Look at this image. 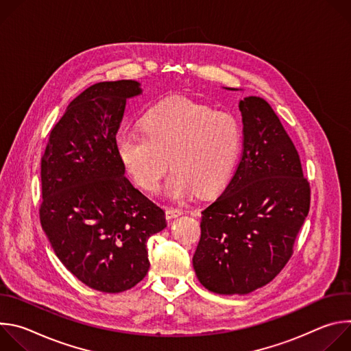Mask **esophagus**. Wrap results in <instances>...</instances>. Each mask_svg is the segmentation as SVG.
Here are the masks:
<instances>
[{
	"label": "esophagus",
	"instance_id": "1",
	"mask_svg": "<svg viewBox=\"0 0 351 351\" xmlns=\"http://www.w3.org/2000/svg\"><path fill=\"white\" fill-rule=\"evenodd\" d=\"M184 211L182 208H178V207H167V211H165V215L168 219H173V218H178L180 215H183Z\"/></svg>",
	"mask_w": 351,
	"mask_h": 351
}]
</instances>
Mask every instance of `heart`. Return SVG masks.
<instances>
[{
	"label": "heart",
	"mask_w": 351,
	"mask_h": 351,
	"mask_svg": "<svg viewBox=\"0 0 351 351\" xmlns=\"http://www.w3.org/2000/svg\"><path fill=\"white\" fill-rule=\"evenodd\" d=\"M143 128L122 129L117 149L128 173L149 193L158 190L171 164L165 186L171 197L184 198L195 190L211 194L228 180L240 153L237 119L187 98L154 106L144 115Z\"/></svg>",
	"instance_id": "b5f03b06"
}]
</instances>
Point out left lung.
<instances>
[{"instance_id": "8db88e82", "label": "left lung", "mask_w": 351, "mask_h": 351, "mask_svg": "<svg viewBox=\"0 0 351 351\" xmlns=\"http://www.w3.org/2000/svg\"><path fill=\"white\" fill-rule=\"evenodd\" d=\"M239 110L243 154L223 193L202 213L193 256L199 283L218 294H247L269 283L291 257L310 211V183L275 111L254 95Z\"/></svg>"}]
</instances>
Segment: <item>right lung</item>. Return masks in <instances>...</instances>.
Here are the masks:
<instances>
[{
    "mask_svg": "<svg viewBox=\"0 0 351 351\" xmlns=\"http://www.w3.org/2000/svg\"><path fill=\"white\" fill-rule=\"evenodd\" d=\"M136 80L95 83L49 133L41 158L40 222L56 256L80 282L104 293L148 272L147 240L167 228L164 210L125 176L117 149Z\"/></svg>",
    "mask_w": 351,
    "mask_h": 351,
    "instance_id": "right-lung-1",
    "label": "right lung"
}]
</instances>
